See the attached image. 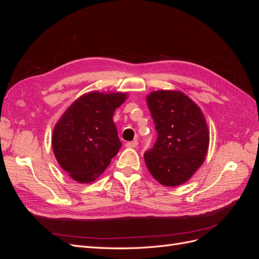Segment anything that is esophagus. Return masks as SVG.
I'll return each instance as SVG.
<instances>
[{
    "label": "esophagus",
    "mask_w": 259,
    "mask_h": 259,
    "mask_svg": "<svg viewBox=\"0 0 259 259\" xmlns=\"http://www.w3.org/2000/svg\"><path fill=\"white\" fill-rule=\"evenodd\" d=\"M137 145H138L137 140H133V142H127L126 144H125V146H126L127 148H135V147H137Z\"/></svg>",
    "instance_id": "1"
}]
</instances>
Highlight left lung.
Listing matches in <instances>:
<instances>
[{
  "mask_svg": "<svg viewBox=\"0 0 259 259\" xmlns=\"http://www.w3.org/2000/svg\"><path fill=\"white\" fill-rule=\"evenodd\" d=\"M147 105L155 125L156 140L144 154L146 165L163 186L182 185L202 165L207 153L209 134L205 117L180 92H152Z\"/></svg>",
  "mask_w": 259,
  "mask_h": 259,
  "instance_id": "obj_1",
  "label": "left lung"
}]
</instances>
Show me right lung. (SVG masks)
Returning <instances> with one entry per match:
<instances>
[{"label": "right lung", "mask_w": 259, "mask_h": 259, "mask_svg": "<svg viewBox=\"0 0 259 259\" xmlns=\"http://www.w3.org/2000/svg\"><path fill=\"white\" fill-rule=\"evenodd\" d=\"M126 94H85L70 106L53 132L54 154L74 180L94 182L108 167L122 144L112 121Z\"/></svg>", "instance_id": "obj_1"}]
</instances>
